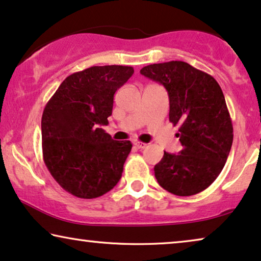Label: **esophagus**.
Here are the masks:
<instances>
[{
    "mask_svg": "<svg viewBox=\"0 0 261 261\" xmlns=\"http://www.w3.org/2000/svg\"><path fill=\"white\" fill-rule=\"evenodd\" d=\"M135 145H136V147H137L138 149H144L145 147H147V144L143 143V142H140V141L135 142Z\"/></svg>",
    "mask_w": 261,
    "mask_h": 261,
    "instance_id": "34e87169",
    "label": "esophagus"
}]
</instances>
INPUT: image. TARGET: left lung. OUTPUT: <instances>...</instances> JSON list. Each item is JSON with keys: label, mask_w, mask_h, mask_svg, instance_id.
Segmentation results:
<instances>
[{"label": "left lung", "mask_w": 261, "mask_h": 261, "mask_svg": "<svg viewBox=\"0 0 261 261\" xmlns=\"http://www.w3.org/2000/svg\"><path fill=\"white\" fill-rule=\"evenodd\" d=\"M141 74L160 82L169 96V121L179 125V154L166 152L154 167L159 185L175 196L207 189L223 169L232 144V124L220 85L186 62L150 64Z\"/></svg>", "instance_id": "8db88e82"}]
</instances>
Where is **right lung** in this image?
Wrapping results in <instances>:
<instances>
[{
  "label": "right lung",
  "mask_w": 261,
  "mask_h": 261,
  "mask_svg": "<svg viewBox=\"0 0 261 261\" xmlns=\"http://www.w3.org/2000/svg\"><path fill=\"white\" fill-rule=\"evenodd\" d=\"M134 74L133 67H90L68 76L41 117L43 159L54 179L72 196L93 199L121 178L130 141H114L102 130L113 96Z\"/></svg>",
  "instance_id": "obj_1"
}]
</instances>
